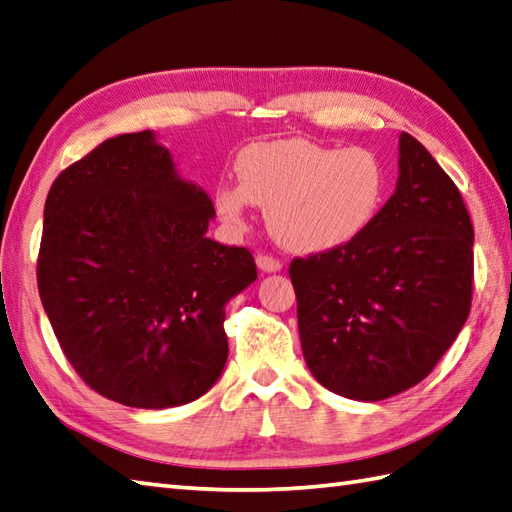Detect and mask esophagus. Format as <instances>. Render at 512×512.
I'll return each mask as SVG.
<instances>
[{
  "instance_id": "obj_1",
  "label": "esophagus",
  "mask_w": 512,
  "mask_h": 512,
  "mask_svg": "<svg viewBox=\"0 0 512 512\" xmlns=\"http://www.w3.org/2000/svg\"><path fill=\"white\" fill-rule=\"evenodd\" d=\"M255 262L259 266V270H264V273H277V270H281V266H284L277 257L268 255V253H259Z\"/></svg>"
}]
</instances>
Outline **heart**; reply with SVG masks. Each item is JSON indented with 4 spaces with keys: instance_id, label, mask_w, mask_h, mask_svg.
Here are the masks:
<instances>
[{
    "instance_id": "1",
    "label": "heart",
    "mask_w": 512,
    "mask_h": 512,
    "mask_svg": "<svg viewBox=\"0 0 512 512\" xmlns=\"http://www.w3.org/2000/svg\"><path fill=\"white\" fill-rule=\"evenodd\" d=\"M237 184L215 191L226 222L244 224L248 204L268 209L281 244L319 253L352 242L385 198V171L363 147L334 149L303 138L250 145L235 162Z\"/></svg>"
}]
</instances>
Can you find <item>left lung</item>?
<instances>
[{"label":"left lung","mask_w":512,"mask_h":512,"mask_svg":"<svg viewBox=\"0 0 512 512\" xmlns=\"http://www.w3.org/2000/svg\"><path fill=\"white\" fill-rule=\"evenodd\" d=\"M396 193L352 242L290 262L303 358L334 394L383 400L431 374L473 301L460 189L402 132Z\"/></svg>","instance_id":"1"}]
</instances>
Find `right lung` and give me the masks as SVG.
<instances>
[{
    "label": "right lung",
    "mask_w": 512,
    "mask_h": 512,
    "mask_svg": "<svg viewBox=\"0 0 512 512\" xmlns=\"http://www.w3.org/2000/svg\"><path fill=\"white\" fill-rule=\"evenodd\" d=\"M213 215L151 132L107 138L52 182L39 297L65 358L101 396L165 409L220 378L224 306L257 266L248 248L204 235Z\"/></svg>",
    "instance_id": "1"
}]
</instances>
